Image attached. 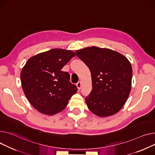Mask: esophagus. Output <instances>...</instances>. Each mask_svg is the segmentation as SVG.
I'll list each match as a JSON object with an SVG mask.
<instances>
[{"mask_svg": "<svg viewBox=\"0 0 155 155\" xmlns=\"http://www.w3.org/2000/svg\"><path fill=\"white\" fill-rule=\"evenodd\" d=\"M77 87H78V88L79 89H81V82H80V81H79L78 83H77Z\"/></svg>", "mask_w": 155, "mask_h": 155, "instance_id": "esophagus-1", "label": "esophagus"}]
</instances>
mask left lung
<instances>
[{
	"label": "left lung",
	"mask_w": 155,
	"mask_h": 155,
	"mask_svg": "<svg viewBox=\"0 0 155 155\" xmlns=\"http://www.w3.org/2000/svg\"><path fill=\"white\" fill-rule=\"evenodd\" d=\"M89 68L93 89L85 100L89 110L99 117L119 111L130 95L133 70L130 61L121 54L93 46L76 51Z\"/></svg>",
	"instance_id": "obj_1"
}]
</instances>
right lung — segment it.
Masks as SVG:
<instances>
[{
  "instance_id": "right-lung-1",
  "label": "right lung",
  "mask_w": 155,
  "mask_h": 155,
  "mask_svg": "<svg viewBox=\"0 0 155 155\" xmlns=\"http://www.w3.org/2000/svg\"><path fill=\"white\" fill-rule=\"evenodd\" d=\"M74 52L53 49L27 61L21 73L24 93L31 105L41 113L53 115L62 111L78 88L70 83V75L61 69Z\"/></svg>"
}]
</instances>
